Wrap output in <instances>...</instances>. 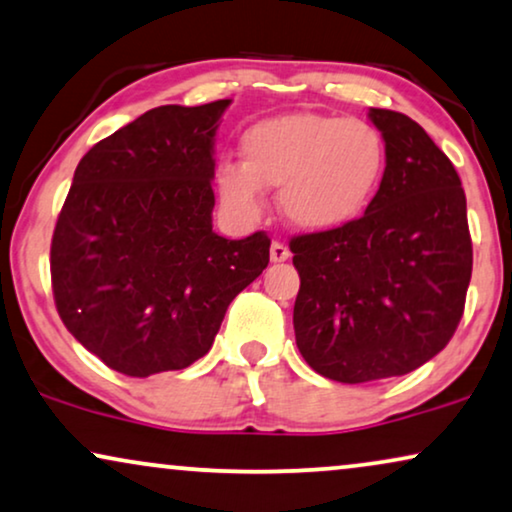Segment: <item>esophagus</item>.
<instances>
[{
  "mask_svg": "<svg viewBox=\"0 0 512 512\" xmlns=\"http://www.w3.org/2000/svg\"><path fill=\"white\" fill-rule=\"evenodd\" d=\"M269 255H271V262H285L290 257V250H288V245H283L281 241H274L271 243Z\"/></svg>",
  "mask_w": 512,
  "mask_h": 512,
  "instance_id": "esophagus-1",
  "label": "esophagus"
}]
</instances>
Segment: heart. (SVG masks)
<instances>
[{
  "mask_svg": "<svg viewBox=\"0 0 512 512\" xmlns=\"http://www.w3.org/2000/svg\"><path fill=\"white\" fill-rule=\"evenodd\" d=\"M241 166L222 163L215 187L241 217L262 210V189H276L290 227L309 234L358 220L384 170V138L363 119L288 112L252 124L241 135Z\"/></svg>",
  "mask_w": 512,
  "mask_h": 512,
  "instance_id": "heart-1",
  "label": "heart"
}]
</instances>
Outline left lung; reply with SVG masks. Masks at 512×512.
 <instances>
[{"label":"left lung","mask_w":512,"mask_h":512,"mask_svg":"<svg viewBox=\"0 0 512 512\" xmlns=\"http://www.w3.org/2000/svg\"><path fill=\"white\" fill-rule=\"evenodd\" d=\"M386 149L365 215L290 241L299 274L297 349L318 374L365 384L417 370L445 349L473 271L466 194L417 121L370 109Z\"/></svg>","instance_id":"1"}]
</instances>
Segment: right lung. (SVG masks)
<instances>
[{"label": "right lung", "instance_id": "add662e5", "mask_svg": "<svg viewBox=\"0 0 512 512\" xmlns=\"http://www.w3.org/2000/svg\"><path fill=\"white\" fill-rule=\"evenodd\" d=\"M231 100L163 105L88 149L51 241L56 309L81 346L128 377L206 356L269 236L213 231L215 133Z\"/></svg>", "mask_w": 512, "mask_h": 512}]
</instances>
